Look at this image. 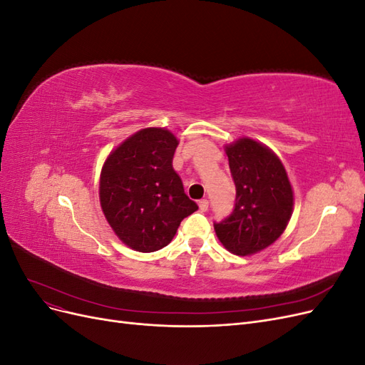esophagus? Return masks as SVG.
Here are the masks:
<instances>
[{
  "label": "esophagus",
  "mask_w": 365,
  "mask_h": 365,
  "mask_svg": "<svg viewBox=\"0 0 365 365\" xmlns=\"http://www.w3.org/2000/svg\"><path fill=\"white\" fill-rule=\"evenodd\" d=\"M200 210H201V212H207V210H208V201L207 200L200 201Z\"/></svg>",
  "instance_id": "esophagus-1"
}]
</instances>
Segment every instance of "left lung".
<instances>
[{
  "label": "left lung",
  "mask_w": 365,
  "mask_h": 365,
  "mask_svg": "<svg viewBox=\"0 0 365 365\" xmlns=\"http://www.w3.org/2000/svg\"><path fill=\"white\" fill-rule=\"evenodd\" d=\"M225 152L236 204L230 216L215 222V231L228 251L250 256L282 236L292 215V187L280 158L262 143L239 138Z\"/></svg>",
  "instance_id": "left-lung-1"
}]
</instances>
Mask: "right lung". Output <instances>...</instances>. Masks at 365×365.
<instances>
[{"instance_id": "obj_1", "label": "right lung", "mask_w": 365, "mask_h": 365, "mask_svg": "<svg viewBox=\"0 0 365 365\" xmlns=\"http://www.w3.org/2000/svg\"><path fill=\"white\" fill-rule=\"evenodd\" d=\"M178 140L146 128L109 153L101 173V205L118 239L140 252L170 244L181 220L197 210L172 160Z\"/></svg>"}]
</instances>
